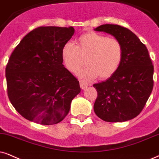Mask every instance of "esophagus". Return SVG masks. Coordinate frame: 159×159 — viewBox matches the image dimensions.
Returning <instances> with one entry per match:
<instances>
[{"label": "esophagus", "instance_id": "1", "mask_svg": "<svg viewBox=\"0 0 159 159\" xmlns=\"http://www.w3.org/2000/svg\"><path fill=\"white\" fill-rule=\"evenodd\" d=\"M80 86H81L82 89H85L86 88H87L88 83L86 81H84V80H81V81H80Z\"/></svg>", "mask_w": 159, "mask_h": 159}]
</instances>
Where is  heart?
Listing matches in <instances>:
<instances>
[{
  "instance_id": "1",
  "label": "heart",
  "mask_w": 159,
  "mask_h": 159,
  "mask_svg": "<svg viewBox=\"0 0 159 159\" xmlns=\"http://www.w3.org/2000/svg\"><path fill=\"white\" fill-rule=\"evenodd\" d=\"M122 48L114 38H108L95 32H88L76 40L75 46L68 42L61 49V59L65 67L75 73L84 65L88 66L78 72L86 79H107L116 73L121 63Z\"/></svg>"
}]
</instances>
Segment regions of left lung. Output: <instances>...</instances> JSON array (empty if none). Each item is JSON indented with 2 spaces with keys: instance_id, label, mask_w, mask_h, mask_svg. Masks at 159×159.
Here are the masks:
<instances>
[{
  "instance_id": "obj_1",
  "label": "left lung",
  "mask_w": 159,
  "mask_h": 159,
  "mask_svg": "<svg viewBox=\"0 0 159 159\" xmlns=\"http://www.w3.org/2000/svg\"><path fill=\"white\" fill-rule=\"evenodd\" d=\"M94 30L112 35L122 48V61L116 73L93 84L98 95L94 113L110 122L134 119L143 109L153 87V66L148 49L135 34L120 25L104 24Z\"/></svg>"
}]
</instances>
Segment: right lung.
Returning <instances> with one entry per match:
<instances>
[{
  "label": "right lung",
  "mask_w": 159,
  "mask_h": 159,
  "mask_svg": "<svg viewBox=\"0 0 159 159\" xmlns=\"http://www.w3.org/2000/svg\"><path fill=\"white\" fill-rule=\"evenodd\" d=\"M74 33L73 27H39L23 37L10 56L6 68L8 96L26 120L59 123L81 92L79 81L62 65V47Z\"/></svg>",
  "instance_id": "1"
}]
</instances>
